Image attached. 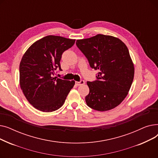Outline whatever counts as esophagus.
Returning <instances> with one entry per match:
<instances>
[{"label": "esophagus", "instance_id": "esophagus-1", "mask_svg": "<svg viewBox=\"0 0 158 158\" xmlns=\"http://www.w3.org/2000/svg\"><path fill=\"white\" fill-rule=\"evenodd\" d=\"M85 84V81L83 80H81V81H76V86H81Z\"/></svg>", "mask_w": 158, "mask_h": 158}]
</instances>
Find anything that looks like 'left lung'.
Masks as SVG:
<instances>
[{"label": "left lung", "instance_id": "obj_1", "mask_svg": "<svg viewBox=\"0 0 158 158\" xmlns=\"http://www.w3.org/2000/svg\"><path fill=\"white\" fill-rule=\"evenodd\" d=\"M76 45L91 67L99 70L97 80L87 82L89 89L85 97L87 105L99 111L118 106L127 95L135 75L134 64L126 44L118 38L99 34L77 40Z\"/></svg>", "mask_w": 158, "mask_h": 158}]
</instances>
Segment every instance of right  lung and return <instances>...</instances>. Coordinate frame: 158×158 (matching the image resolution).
I'll return each instance as SVG.
<instances>
[{"instance_id": "add662e5", "label": "right lung", "mask_w": 158, "mask_h": 158, "mask_svg": "<svg viewBox=\"0 0 158 158\" xmlns=\"http://www.w3.org/2000/svg\"><path fill=\"white\" fill-rule=\"evenodd\" d=\"M76 40L49 35L37 40L24 53L20 63V85L28 102L43 112L54 111L63 105L74 81L54 77L61 70L60 60Z\"/></svg>"}]
</instances>
